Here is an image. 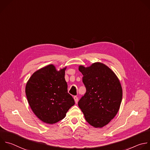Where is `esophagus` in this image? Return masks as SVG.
Instances as JSON below:
<instances>
[{
  "label": "esophagus",
  "instance_id": "obj_1",
  "mask_svg": "<svg viewBox=\"0 0 150 150\" xmlns=\"http://www.w3.org/2000/svg\"><path fill=\"white\" fill-rule=\"evenodd\" d=\"M74 99L75 103L77 104V103H78V98L77 96H74Z\"/></svg>",
  "mask_w": 150,
  "mask_h": 150
}]
</instances>
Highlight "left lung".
Wrapping results in <instances>:
<instances>
[{
    "instance_id": "1",
    "label": "left lung",
    "mask_w": 150,
    "mask_h": 150,
    "mask_svg": "<svg viewBox=\"0 0 150 150\" xmlns=\"http://www.w3.org/2000/svg\"><path fill=\"white\" fill-rule=\"evenodd\" d=\"M86 93L78 104L86 121L95 128L107 125L119 111L122 97L120 82L115 73L100 62L79 67Z\"/></svg>"
}]
</instances>
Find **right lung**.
<instances>
[{"instance_id": "add662e5", "label": "right lung", "mask_w": 150, "mask_h": 150, "mask_svg": "<svg viewBox=\"0 0 150 150\" xmlns=\"http://www.w3.org/2000/svg\"><path fill=\"white\" fill-rule=\"evenodd\" d=\"M66 68L57 71L54 65H49L34 72L26 83L28 103L43 122L53 124L62 120L75 104L74 98L68 92Z\"/></svg>"}]
</instances>
